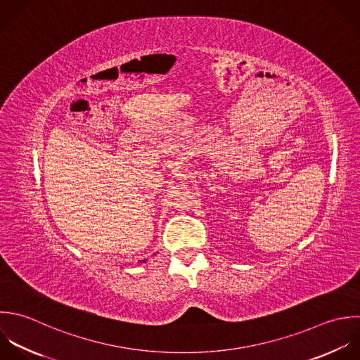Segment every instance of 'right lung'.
I'll list each match as a JSON object with an SVG mask.
<instances>
[{"mask_svg":"<svg viewBox=\"0 0 360 360\" xmlns=\"http://www.w3.org/2000/svg\"><path fill=\"white\" fill-rule=\"evenodd\" d=\"M143 262H146V259H144V261H143Z\"/></svg>","mask_w":360,"mask_h":360,"instance_id":"1","label":"right lung"}]
</instances>
